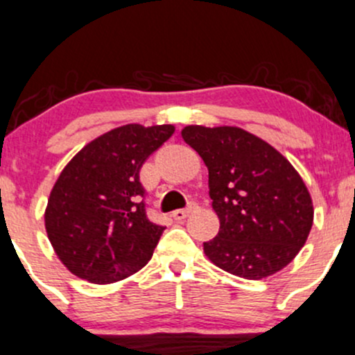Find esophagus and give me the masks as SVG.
<instances>
[{"mask_svg":"<svg viewBox=\"0 0 355 355\" xmlns=\"http://www.w3.org/2000/svg\"><path fill=\"white\" fill-rule=\"evenodd\" d=\"M197 206L196 204H190L189 207H185V209H177V211H173V219H177V221H182V219H185L187 218V216L190 214V212L193 211V209H196Z\"/></svg>","mask_w":355,"mask_h":355,"instance_id":"esophagus-1","label":"esophagus"}]
</instances>
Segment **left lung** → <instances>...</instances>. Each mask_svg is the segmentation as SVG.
Listing matches in <instances>:
<instances>
[{
	"instance_id": "8db88e82",
	"label": "left lung",
	"mask_w": 355,
	"mask_h": 355,
	"mask_svg": "<svg viewBox=\"0 0 355 355\" xmlns=\"http://www.w3.org/2000/svg\"><path fill=\"white\" fill-rule=\"evenodd\" d=\"M182 137L209 170L219 233L204 243L214 266L243 279L268 277L300 253L313 226V202L294 166L240 128L187 125Z\"/></svg>"
}]
</instances>
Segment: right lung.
Listing matches in <instances>:
<instances>
[{
	"label": "right lung",
	"mask_w": 355,
	"mask_h": 355,
	"mask_svg": "<svg viewBox=\"0 0 355 355\" xmlns=\"http://www.w3.org/2000/svg\"><path fill=\"white\" fill-rule=\"evenodd\" d=\"M173 132L170 124L122 125L93 139L64 166L44 219L69 272L112 284L151 260L165 226L148 219L139 170Z\"/></svg>",
	"instance_id": "1"
}]
</instances>
